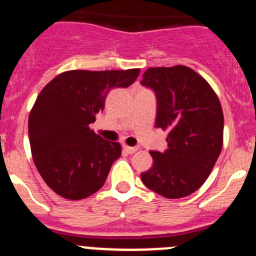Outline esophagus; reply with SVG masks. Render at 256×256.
<instances>
[{
	"instance_id": "34e87169",
	"label": "esophagus",
	"mask_w": 256,
	"mask_h": 256,
	"mask_svg": "<svg viewBox=\"0 0 256 256\" xmlns=\"http://www.w3.org/2000/svg\"><path fill=\"white\" fill-rule=\"evenodd\" d=\"M124 150H126L128 153H130V154H132V153L136 152L138 150H139V146H124Z\"/></svg>"
}]
</instances>
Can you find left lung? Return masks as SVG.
<instances>
[{
    "instance_id": "obj_1",
    "label": "left lung",
    "mask_w": 256,
    "mask_h": 256,
    "mask_svg": "<svg viewBox=\"0 0 256 256\" xmlns=\"http://www.w3.org/2000/svg\"><path fill=\"white\" fill-rule=\"evenodd\" d=\"M140 84L156 95V128L168 130V148L152 150L140 174L146 188L166 198L192 194L205 183L223 146L220 102L206 80L184 66L150 68Z\"/></svg>"
}]
</instances>
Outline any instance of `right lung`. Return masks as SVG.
I'll return each mask as SVG.
<instances>
[{"instance_id":"1","label":"right lung","mask_w":256,"mask_h":256,"mask_svg":"<svg viewBox=\"0 0 256 256\" xmlns=\"http://www.w3.org/2000/svg\"><path fill=\"white\" fill-rule=\"evenodd\" d=\"M139 70H70L40 92L28 120L34 165L51 190L68 200L86 198L106 183L121 146L90 128L112 88H128Z\"/></svg>"}]
</instances>
